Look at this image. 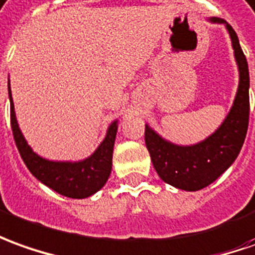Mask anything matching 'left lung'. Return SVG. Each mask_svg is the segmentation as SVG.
<instances>
[{
  "mask_svg": "<svg viewBox=\"0 0 255 255\" xmlns=\"http://www.w3.org/2000/svg\"><path fill=\"white\" fill-rule=\"evenodd\" d=\"M210 20L226 23L218 17H211ZM226 29L231 34L240 82L233 107L218 130L198 144L180 147L165 141L145 125V145L155 171L165 183L182 190H201L217 180L235 162L245 143L250 115L249 65L236 31L228 23Z\"/></svg>",
  "mask_w": 255,
  "mask_h": 255,
  "instance_id": "8db88e82",
  "label": "left lung"
}]
</instances>
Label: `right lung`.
Here are the masks:
<instances>
[{
	"instance_id": "add662e5",
	"label": "right lung",
	"mask_w": 255,
	"mask_h": 255,
	"mask_svg": "<svg viewBox=\"0 0 255 255\" xmlns=\"http://www.w3.org/2000/svg\"><path fill=\"white\" fill-rule=\"evenodd\" d=\"M10 101V126L19 154L29 171L41 183L62 194L65 197L86 198L98 191L108 180L112 168V151L117 136V122L111 125L104 141L96 152L80 162H54L38 157L27 145L26 140L17 126L12 96Z\"/></svg>"
}]
</instances>
